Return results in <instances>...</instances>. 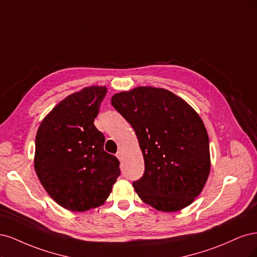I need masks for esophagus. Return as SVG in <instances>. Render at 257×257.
Wrapping results in <instances>:
<instances>
[{"label": "esophagus", "instance_id": "1", "mask_svg": "<svg viewBox=\"0 0 257 257\" xmlns=\"http://www.w3.org/2000/svg\"><path fill=\"white\" fill-rule=\"evenodd\" d=\"M116 157L117 158L119 159V160H121V158H122V153L119 151V152H117V154H116Z\"/></svg>", "mask_w": 257, "mask_h": 257}]
</instances>
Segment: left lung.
<instances>
[{
    "label": "left lung",
    "instance_id": "left-lung-1",
    "mask_svg": "<svg viewBox=\"0 0 257 257\" xmlns=\"http://www.w3.org/2000/svg\"><path fill=\"white\" fill-rule=\"evenodd\" d=\"M111 103L135 129L143 153L144 174L132 184L141 200L167 212L189 206L210 171L209 139L198 114L172 92L150 86L115 94Z\"/></svg>",
    "mask_w": 257,
    "mask_h": 257
}]
</instances>
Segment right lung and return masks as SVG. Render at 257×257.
I'll return each instance as SVG.
<instances>
[{
	"instance_id": "add662e5",
	"label": "right lung",
	"mask_w": 257,
	"mask_h": 257,
	"mask_svg": "<svg viewBox=\"0 0 257 257\" xmlns=\"http://www.w3.org/2000/svg\"><path fill=\"white\" fill-rule=\"evenodd\" d=\"M105 94V87L90 86L68 96L37 131V176L48 194L71 211L100 206L120 175L118 159L103 150L104 136L94 125Z\"/></svg>"
}]
</instances>
